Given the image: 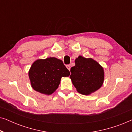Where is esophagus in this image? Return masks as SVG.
Masks as SVG:
<instances>
[{"label": "esophagus", "instance_id": "1", "mask_svg": "<svg viewBox=\"0 0 132 132\" xmlns=\"http://www.w3.org/2000/svg\"><path fill=\"white\" fill-rule=\"evenodd\" d=\"M66 67L67 68V69H68V70H70V65H67Z\"/></svg>", "mask_w": 132, "mask_h": 132}]
</instances>
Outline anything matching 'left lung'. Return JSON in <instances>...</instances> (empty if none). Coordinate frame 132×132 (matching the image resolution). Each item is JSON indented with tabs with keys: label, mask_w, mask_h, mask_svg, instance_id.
<instances>
[{
	"label": "left lung",
	"mask_w": 132,
	"mask_h": 132,
	"mask_svg": "<svg viewBox=\"0 0 132 132\" xmlns=\"http://www.w3.org/2000/svg\"><path fill=\"white\" fill-rule=\"evenodd\" d=\"M73 85L77 92L84 95L94 93L102 86L104 81L103 68L92 58L79 56L75 60V65L70 70Z\"/></svg>",
	"instance_id": "obj_1"
}]
</instances>
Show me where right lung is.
Masks as SVG:
<instances>
[{
  "label": "right lung",
  "mask_w": 132,
  "mask_h": 132,
  "mask_svg": "<svg viewBox=\"0 0 132 132\" xmlns=\"http://www.w3.org/2000/svg\"><path fill=\"white\" fill-rule=\"evenodd\" d=\"M70 74L62 61L53 57L35 61L29 71V77L34 90L50 95L58 88L61 77L69 76Z\"/></svg>",
  "instance_id": "right-lung-1"
}]
</instances>
